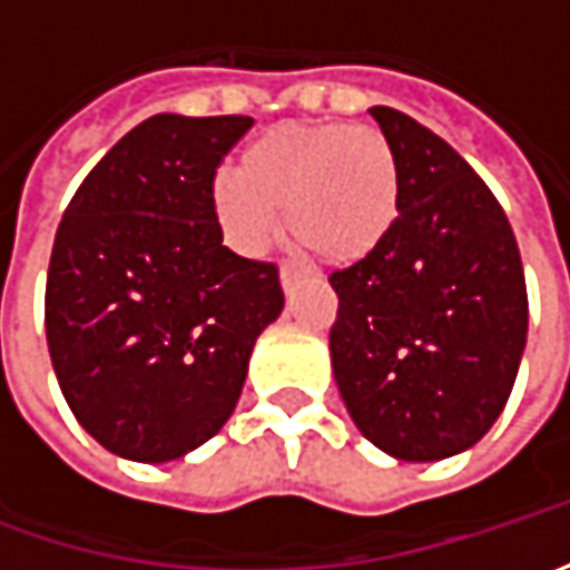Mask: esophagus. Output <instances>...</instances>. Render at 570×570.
<instances>
[{
  "instance_id": "obj_1",
  "label": "esophagus",
  "mask_w": 570,
  "mask_h": 570,
  "mask_svg": "<svg viewBox=\"0 0 570 570\" xmlns=\"http://www.w3.org/2000/svg\"><path fill=\"white\" fill-rule=\"evenodd\" d=\"M301 275H304V269H301L297 263H288V259H285V263L278 266V278H282V288H285V292H292V285H295Z\"/></svg>"
}]
</instances>
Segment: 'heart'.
Listing matches in <instances>:
<instances>
[{
    "mask_svg": "<svg viewBox=\"0 0 570 570\" xmlns=\"http://www.w3.org/2000/svg\"><path fill=\"white\" fill-rule=\"evenodd\" d=\"M212 212L230 247L259 256L282 222L333 266L381 250L403 212V174L393 142L374 126L278 122L259 132L237 170L212 177Z\"/></svg>",
    "mask_w": 570,
    "mask_h": 570,
    "instance_id": "heart-1",
    "label": "heart"
}]
</instances>
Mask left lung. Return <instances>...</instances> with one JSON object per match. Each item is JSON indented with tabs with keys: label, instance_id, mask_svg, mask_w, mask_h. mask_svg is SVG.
<instances>
[{
	"label": "left lung",
	"instance_id": "obj_1",
	"mask_svg": "<svg viewBox=\"0 0 570 570\" xmlns=\"http://www.w3.org/2000/svg\"><path fill=\"white\" fill-rule=\"evenodd\" d=\"M403 174V212L381 250L330 275L342 403L383 453L431 463L485 438L527 345V282L492 189L441 136L371 107Z\"/></svg>",
	"mask_w": 570,
	"mask_h": 570
}]
</instances>
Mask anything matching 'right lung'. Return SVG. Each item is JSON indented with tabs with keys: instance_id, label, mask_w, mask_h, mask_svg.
<instances>
[{
	"instance_id": "1",
	"label": "right lung",
	"mask_w": 570,
	"mask_h": 570,
	"mask_svg": "<svg viewBox=\"0 0 570 570\" xmlns=\"http://www.w3.org/2000/svg\"><path fill=\"white\" fill-rule=\"evenodd\" d=\"M250 117L158 114L81 180L47 273V345L100 448L180 460L215 438L285 295L273 263L222 244L212 177Z\"/></svg>"
}]
</instances>
